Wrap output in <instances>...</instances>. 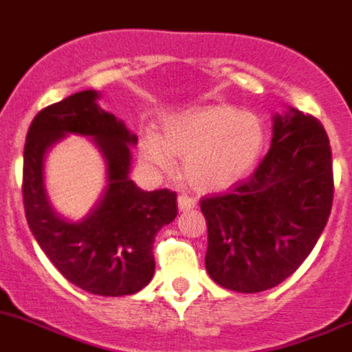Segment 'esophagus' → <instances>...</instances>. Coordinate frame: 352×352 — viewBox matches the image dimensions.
<instances>
[{
  "instance_id": "1",
  "label": "esophagus",
  "mask_w": 352,
  "mask_h": 352,
  "mask_svg": "<svg viewBox=\"0 0 352 352\" xmlns=\"http://www.w3.org/2000/svg\"><path fill=\"white\" fill-rule=\"evenodd\" d=\"M195 206H197V202L193 199H190V197H186V195H179L178 197V209L182 210V212L193 209Z\"/></svg>"
}]
</instances>
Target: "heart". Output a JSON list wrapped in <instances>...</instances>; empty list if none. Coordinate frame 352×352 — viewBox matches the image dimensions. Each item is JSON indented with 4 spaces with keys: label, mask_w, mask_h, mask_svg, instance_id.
Listing matches in <instances>:
<instances>
[{
    "label": "heart",
    "mask_w": 352,
    "mask_h": 352,
    "mask_svg": "<svg viewBox=\"0 0 352 352\" xmlns=\"http://www.w3.org/2000/svg\"><path fill=\"white\" fill-rule=\"evenodd\" d=\"M266 129L252 112L232 105H209L174 116L164 124L162 138L145 133L140 157L160 173L174 169L183 157V170L199 192H223L250 174L263 153Z\"/></svg>",
    "instance_id": "obj_1"
}]
</instances>
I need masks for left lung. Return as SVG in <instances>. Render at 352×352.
Masks as SVG:
<instances>
[{
  "mask_svg": "<svg viewBox=\"0 0 352 352\" xmlns=\"http://www.w3.org/2000/svg\"><path fill=\"white\" fill-rule=\"evenodd\" d=\"M332 200V150L321 122L296 109L276 113L256 170L230 193L200 202L209 276L243 294L282 283L316 245Z\"/></svg>",
  "mask_w": 352,
  "mask_h": 352,
  "instance_id": "1",
  "label": "left lung"
}]
</instances>
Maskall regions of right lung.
Wrapping results in <instances>:
<instances>
[{
    "instance_id": "add662e5",
    "label": "right lung",
    "mask_w": 352,
    "mask_h": 352,
    "mask_svg": "<svg viewBox=\"0 0 352 352\" xmlns=\"http://www.w3.org/2000/svg\"><path fill=\"white\" fill-rule=\"evenodd\" d=\"M98 98L93 89L74 93L34 117L23 146L22 197L29 228L56 270L86 292L119 297L150 283L155 235L176 217L178 204L167 188L143 192L129 179V146L138 136L100 109ZM70 132L89 135L107 164L102 199L76 223L52 210L42 176L47 150Z\"/></svg>"
}]
</instances>
